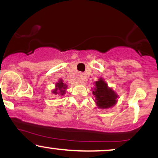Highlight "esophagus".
Masks as SVG:
<instances>
[{"label":"esophagus","instance_id":"34e87169","mask_svg":"<svg viewBox=\"0 0 158 158\" xmlns=\"http://www.w3.org/2000/svg\"><path fill=\"white\" fill-rule=\"evenodd\" d=\"M79 81H80V82L83 83V84H85V83L86 82L87 77L86 75H85V73H81V77L79 78Z\"/></svg>","mask_w":158,"mask_h":158}]
</instances>
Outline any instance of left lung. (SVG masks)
I'll return each mask as SVG.
<instances>
[{"label": "left lung", "instance_id": "left-lung-1", "mask_svg": "<svg viewBox=\"0 0 158 158\" xmlns=\"http://www.w3.org/2000/svg\"><path fill=\"white\" fill-rule=\"evenodd\" d=\"M96 88L93 94L96 97V103L99 108H108L117 102V95L114 90L108 88V85L102 79L95 82Z\"/></svg>", "mask_w": 158, "mask_h": 158}]
</instances>
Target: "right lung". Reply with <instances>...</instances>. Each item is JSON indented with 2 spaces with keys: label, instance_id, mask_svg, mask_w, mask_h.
<instances>
[{
  "label": "right lung",
  "instance_id": "1",
  "mask_svg": "<svg viewBox=\"0 0 158 158\" xmlns=\"http://www.w3.org/2000/svg\"><path fill=\"white\" fill-rule=\"evenodd\" d=\"M56 88L52 91V93L55 94H60L61 96L64 95L65 93V89L67 88V85L62 82V80H60L59 82L56 83Z\"/></svg>",
  "mask_w": 158,
  "mask_h": 158
}]
</instances>
